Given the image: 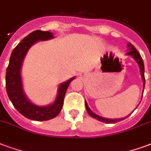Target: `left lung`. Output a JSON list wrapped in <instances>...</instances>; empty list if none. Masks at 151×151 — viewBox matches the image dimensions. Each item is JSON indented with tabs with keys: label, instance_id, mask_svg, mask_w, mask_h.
I'll use <instances>...</instances> for the list:
<instances>
[{
	"label": "left lung",
	"instance_id": "left-lung-1",
	"mask_svg": "<svg viewBox=\"0 0 151 151\" xmlns=\"http://www.w3.org/2000/svg\"><path fill=\"white\" fill-rule=\"evenodd\" d=\"M127 47L129 48V52H127L126 54L128 55H131L132 57H133L134 60H136V62L138 63L139 66V68H140V71H141V75H142V80H143V88L145 87V76H144V63H143V60H142V56L140 55L139 52L137 51L134 46L131 43H128L127 44ZM85 106H86V109H87V111L89 114L90 116H91L94 119H96L99 120V121H100V122H104V123H118V122H119L121 120L124 119L126 118H127L129 115H127V117L122 118V119H106V118L104 117H100V116H99L97 114H96L95 113H93L90 110V108L88 107V104H87V102L85 101Z\"/></svg>",
	"mask_w": 151,
	"mask_h": 151
}]
</instances>
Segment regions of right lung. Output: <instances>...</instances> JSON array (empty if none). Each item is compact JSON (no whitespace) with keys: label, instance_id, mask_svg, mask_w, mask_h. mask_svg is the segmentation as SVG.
Here are the masks:
<instances>
[{"label":"right lung","instance_id":"obj_1","mask_svg":"<svg viewBox=\"0 0 151 151\" xmlns=\"http://www.w3.org/2000/svg\"><path fill=\"white\" fill-rule=\"evenodd\" d=\"M50 32L36 30L24 37L13 49L10 56L9 63L6 70L5 83L9 98L16 109L24 117L35 121H46L57 116L63 104V99L69 83L75 77L60 85L58 96L55 101L51 105L38 106L34 105L26 98L22 88L20 68L28 50L37 40H46L52 38Z\"/></svg>","mask_w":151,"mask_h":151}]
</instances>
